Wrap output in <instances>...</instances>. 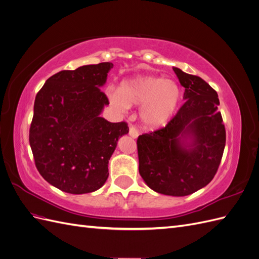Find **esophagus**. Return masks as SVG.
<instances>
[{"label": "esophagus", "instance_id": "34e87169", "mask_svg": "<svg viewBox=\"0 0 259 259\" xmlns=\"http://www.w3.org/2000/svg\"><path fill=\"white\" fill-rule=\"evenodd\" d=\"M128 134H130L133 138H137L138 135H139V133H138V131H137V128H136L135 126H130Z\"/></svg>", "mask_w": 259, "mask_h": 259}]
</instances>
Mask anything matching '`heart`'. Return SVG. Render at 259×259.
<instances>
[{
  "mask_svg": "<svg viewBox=\"0 0 259 259\" xmlns=\"http://www.w3.org/2000/svg\"><path fill=\"white\" fill-rule=\"evenodd\" d=\"M110 99L121 110L128 106H142L143 122L156 127L165 124L176 111L180 90L175 82L159 76H136L123 81L119 91L110 93Z\"/></svg>",
  "mask_w": 259,
  "mask_h": 259,
  "instance_id": "heart-1",
  "label": "heart"
}]
</instances>
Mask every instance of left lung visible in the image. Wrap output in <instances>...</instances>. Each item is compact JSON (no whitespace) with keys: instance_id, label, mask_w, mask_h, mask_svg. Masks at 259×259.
<instances>
[{"instance_id":"8db88e82","label":"left lung","mask_w":259,"mask_h":259,"mask_svg":"<svg viewBox=\"0 0 259 259\" xmlns=\"http://www.w3.org/2000/svg\"><path fill=\"white\" fill-rule=\"evenodd\" d=\"M185 104L164 127L138 136L139 174L152 190L184 197L205 187L222 162L226 130L216 91L200 76L173 68ZM192 136V148L181 138Z\"/></svg>"}]
</instances>
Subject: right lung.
<instances>
[{
  "instance_id": "right-lung-1",
  "label": "right lung",
  "mask_w": 259,
  "mask_h": 259,
  "mask_svg": "<svg viewBox=\"0 0 259 259\" xmlns=\"http://www.w3.org/2000/svg\"><path fill=\"white\" fill-rule=\"evenodd\" d=\"M111 62L62 70L46 80L34 101L29 142L46 182L72 194L96 191L109 176L108 163L126 122L99 116L108 97L101 92Z\"/></svg>"
}]
</instances>
